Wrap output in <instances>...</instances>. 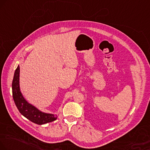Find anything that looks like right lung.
I'll list each match as a JSON object with an SVG mask.
<instances>
[{
    "instance_id": "right-lung-1",
    "label": "right lung",
    "mask_w": 150,
    "mask_h": 150,
    "mask_svg": "<svg viewBox=\"0 0 150 150\" xmlns=\"http://www.w3.org/2000/svg\"><path fill=\"white\" fill-rule=\"evenodd\" d=\"M20 68L18 65L14 74L12 81V96L16 106L22 115L37 125H44L54 121L57 116L51 113L42 112L35 106L29 103L22 95L19 86Z\"/></svg>"
}]
</instances>
